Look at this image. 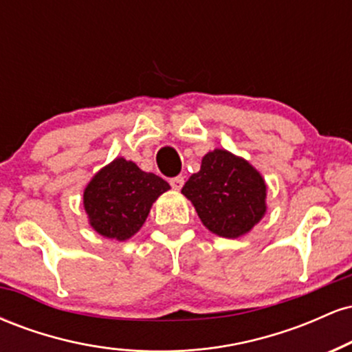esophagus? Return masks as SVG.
Instances as JSON below:
<instances>
[{
  "label": "esophagus",
  "mask_w": 352,
  "mask_h": 352,
  "mask_svg": "<svg viewBox=\"0 0 352 352\" xmlns=\"http://www.w3.org/2000/svg\"><path fill=\"white\" fill-rule=\"evenodd\" d=\"M184 184H185V180H184V177H173V179H170V185H172V188L173 190H180L182 187H184Z\"/></svg>",
  "instance_id": "1"
}]
</instances>
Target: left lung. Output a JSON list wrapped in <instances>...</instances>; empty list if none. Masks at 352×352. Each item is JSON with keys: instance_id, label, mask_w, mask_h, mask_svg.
Listing matches in <instances>:
<instances>
[{"instance_id": "1", "label": "left lung", "mask_w": 352, "mask_h": 352, "mask_svg": "<svg viewBox=\"0 0 352 352\" xmlns=\"http://www.w3.org/2000/svg\"><path fill=\"white\" fill-rule=\"evenodd\" d=\"M205 228L221 238L252 232L266 213V182L243 157L225 151L205 153L200 170L182 188Z\"/></svg>"}]
</instances>
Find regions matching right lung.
Masks as SVG:
<instances>
[{"label":"right lung","instance_id":"obj_1","mask_svg":"<svg viewBox=\"0 0 352 352\" xmlns=\"http://www.w3.org/2000/svg\"><path fill=\"white\" fill-rule=\"evenodd\" d=\"M170 188L164 179L140 170L132 160L117 157L84 188V210L94 232L125 241L147 220L153 201Z\"/></svg>","mask_w":352,"mask_h":352}]
</instances>
